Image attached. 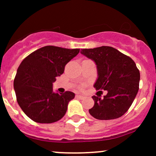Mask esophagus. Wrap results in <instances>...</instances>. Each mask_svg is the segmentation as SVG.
Here are the masks:
<instances>
[{
  "mask_svg": "<svg viewBox=\"0 0 156 156\" xmlns=\"http://www.w3.org/2000/svg\"><path fill=\"white\" fill-rule=\"evenodd\" d=\"M75 97L78 99H80V100H82L84 97L83 95H81V94H76V95H75Z\"/></svg>",
  "mask_w": 156,
  "mask_h": 156,
  "instance_id": "1",
  "label": "esophagus"
}]
</instances>
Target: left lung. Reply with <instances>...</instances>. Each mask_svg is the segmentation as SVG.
I'll return each mask as SVG.
<instances>
[{
  "instance_id": "8db88e82",
  "label": "left lung",
  "mask_w": 156,
  "mask_h": 156,
  "mask_svg": "<svg viewBox=\"0 0 156 156\" xmlns=\"http://www.w3.org/2000/svg\"><path fill=\"white\" fill-rule=\"evenodd\" d=\"M81 53L97 66V78L94 87L107 90L102 99L100 96H93L94 106L89 113L99 120L120 118L130 107L139 90L140 75L135 62L112 47L81 49Z\"/></svg>"
}]
</instances>
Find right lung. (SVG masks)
<instances>
[{
  "mask_svg": "<svg viewBox=\"0 0 156 156\" xmlns=\"http://www.w3.org/2000/svg\"><path fill=\"white\" fill-rule=\"evenodd\" d=\"M80 49L46 46L31 53L20 63L13 82L16 100L25 114L37 123L60 120L75 94L54 92L53 83Z\"/></svg>",
  "mask_w": 156,
  "mask_h": 156,
  "instance_id": "right-lung-1",
  "label": "right lung"
}]
</instances>
